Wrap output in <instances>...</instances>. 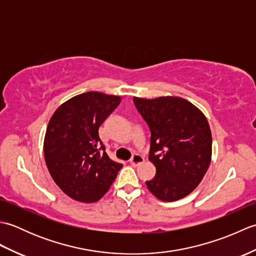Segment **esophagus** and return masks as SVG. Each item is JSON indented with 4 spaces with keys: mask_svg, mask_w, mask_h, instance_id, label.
Returning <instances> with one entry per match:
<instances>
[{
    "mask_svg": "<svg viewBox=\"0 0 256 256\" xmlns=\"http://www.w3.org/2000/svg\"><path fill=\"white\" fill-rule=\"evenodd\" d=\"M130 162H131L133 166H138L140 164H142V162H144V157L140 154H134L132 156V158L130 160Z\"/></svg>",
    "mask_w": 256,
    "mask_h": 256,
    "instance_id": "1",
    "label": "esophagus"
}]
</instances>
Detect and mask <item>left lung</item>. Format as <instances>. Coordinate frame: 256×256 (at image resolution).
<instances>
[{
    "label": "left lung",
    "mask_w": 256,
    "mask_h": 256,
    "mask_svg": "<svg viewBox=\"0 0 256 256\" xmlns=\"http://www.w3.org/2000/svg\"><path fill=\"white\" fill-rule=\"evenodd\" d=\"M133 101L152 135L148 160L156 167V176L146 186L167 202L184 198L197 188L210 165L208 120L192 102L179 96H134Z\"/></svg>",
    "instance_id": "left-lung-1"
}]
</instances>
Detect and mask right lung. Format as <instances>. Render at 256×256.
<instances>
[{
  "label": "right lung",
  "instance_id": "obj_1",
  "mask_svg": "<svg viewBox=\"0 0 256 256\" xmlns=\"http://www.w3.org/2000/svg\"><path fill=\"white\" fill-rule=\"evenodd\" d=\"M121 100L118 96L84 92L59 106L48 122L46 165L57 186L74 200L99 201L122 168L108 156L99 138L100 125Z\"/></svg>",
  "mask_w": 256,
  "mask_h": 256
}]
</instances>
